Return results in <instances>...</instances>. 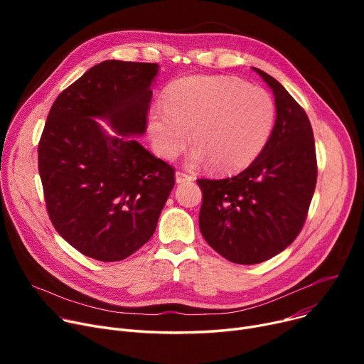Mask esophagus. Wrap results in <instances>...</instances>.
<instances>
[{
	"label": "esophagus",
	"instance_id": "obj_1",
	"mask_svg": "<svg viewBox=\"0 0 364 364\" xmlns=\"http://www.w3.org/2000/svg\"><path fill=\"white\" fill-rule=\"evenodd\" d=\"M187 180H192V176H188L187 172H183V171H177L176 172V181L180 184V183H184Z\"/></svg>",
	"mask_w": 364,
	"mask_h": 364
}]
</instances>
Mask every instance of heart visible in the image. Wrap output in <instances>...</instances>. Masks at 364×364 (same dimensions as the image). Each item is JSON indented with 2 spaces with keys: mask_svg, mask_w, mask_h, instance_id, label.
<instances>
[{
  "mask_svg": "<svg viewBox=\"0 0 364 364\" xmlns=\"http://www.w3.org/2000/svg\"><path fill=\"white\" fill-rule=\"evenodd\" d=\"M274 121L276 106L264 88L232 76L193 75L166 87L164 107L149 112L147 127L162 156H177L190 129L192 162L208 161L218 172H233L259 155Z\"/></svg>",
  "mask_w": 364,
  "mask_h": 364,
  "instance_id": "1",
  "label": "heart"
}]
</instances>
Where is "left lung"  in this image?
<instances>
[{
	"instance_id": "8db88e82",
	"label": "left lung",
	"mask_w": 364,
	"mask_h": 364,
	"mask_svg": "<svg viewBox=\"0 0 364 364\" xmlns=\"http://www.w3.org/2000/svg\"><path fill=\"white\" fill-rule=\"evenodd\" d=\"M274 92L277 118L258 158L235 177L199 178L200 232L236 264H258L286 250L307 220L317 181L313 128L284 87L261 69Z\"/></svg>"
}]
</instances>
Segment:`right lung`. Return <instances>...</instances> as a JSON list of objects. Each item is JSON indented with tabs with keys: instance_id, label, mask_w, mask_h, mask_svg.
<instances>
[{
	"instance_id": "1",
	"label": "right lung",
	"mask_w": 364,
	"mask_h": 364,
	"mask_svg": "<svg viewBox=\"0 0 364 364\" xmlns=\"http://www.w3.org/2000/svg\"><path fill=\"white\" fill-rule=\"evenodd\" d=\"M158 63L106 60L53 103L38 144L48 217L68 243L99 261H121L153 236L176 171L132 136L147 128ZM94 117L107 119L112 138Z\"/></svg>"
}]
</instances>
